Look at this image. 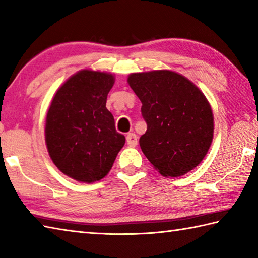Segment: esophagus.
<instances>
[{
	"label": "esophagus",
	"mask_w": 258,
	"mask_h": 258,
	"mask_svg": "<svg viewBox=\"0 0 258 258\" xmlns=\"http://www.w3.org/2000/svg\"><path fill=\"white\" fill-rule=\"evenodd\" d=\"M126 142H127V145L131 147H134L138 145V136L135 133H128L126 135Z\"/></svg>",
	"instance_id": "obj_1"
}]
</instances>
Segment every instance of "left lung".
I'll return each instance as SVG.
<instances>
[{"label": "left lung", "mask_w": 258, "mask_h": 258, "mask_svg": "<svg viewBox=\"0 0 258 258\" xmlns=\"http://www.w3.org/2000/svg\"><path fill=\"white\" fill-rule=\"evenodd\" d=\"M127 83L147 123L142 152L166 177L188 173L204 160L214 135L211 104L193 82L169 70L132 73Z\"/></svg>", "instance_id": "left-lung-1"}]
</instances>
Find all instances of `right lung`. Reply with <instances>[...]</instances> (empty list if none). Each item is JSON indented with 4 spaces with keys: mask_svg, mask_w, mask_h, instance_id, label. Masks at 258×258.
Listing matches in <instances>:
<instances>
[{
    "mask_svg": "<svg viewBox=\"0 0 258 258\" xmlns=\"http://www.w3.org/2000/svg\"><path fill=\"white\" fill-rule=\"evenodd\" d=\"M114 83L111 73L81 70L59 86L48 107L47 152L59 171L78 182L105 177L125 144L106 108Z\"/></svg>",
    "mask_w": 258,
    "mask_h": 258,
    "instance_id": "right-lung-1",
    "label": "right lung"
}]
</instances>
